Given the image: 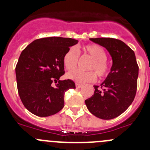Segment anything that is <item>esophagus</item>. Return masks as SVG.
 <instances>
[{
    "mask_svg": "<svg viewBox=\"0 0 150 150\" xmlns=\"http://www.w3.org/2000/svg\"><path fill=\"white\" fill-rule=\"evenodd\" d=\"M75 86H76V88H81L83 86V85L82 84H80V83H75Z\"/></svg>",
    "mask_w": 150,
    "mask_h": 150,
    "instance_id": "esophagus-1",
    "label": "esophagus"
}]
</instances>
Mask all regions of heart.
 <instances>
[{"instance_id": "1", "label": "heart", "mask_w": 150, "mask_h": 150, "mask_svg": "<svg viewBox=\"0 0 150 150\" xmlns=\"http://www.w3.org/2000/svg\"><path fill=\"white\" fill-rule=\"evenodd\" d=\"M85 55L91 59V61L88 64V71L75 69L68 72L67 78L78 83H85L87 82H93L96 80L97 74L99 78H105L110 72V65L107 61V53L102 47L99 45L91 44L83 47ZM79 53L75 47L68 48L63 56V64L67 69L72 70L78 65L79 61ZM95 71L93 72V70Z\"/></svg>"}]
</instances>
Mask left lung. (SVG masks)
<instances>
[{
  "mask_svg": "<svg viewBox=\"0 0 150 150\" xmlns=\"http://www.w3.org/2000/svg\"><path fill=\"white\" fill-rule=\"evenodd\" d=\"M90 40L109 51L112 59V66L100 87L93 86V95L85 102L93 115L110 120L124 112L134 101L137 89L139 66L134 51L121 40L111 38Z\"/></svg>",
  "mask_w": 150,
  "mask_h": 150,
  "instance_id": "1",
  "label": "left lung"
}]
</instances>
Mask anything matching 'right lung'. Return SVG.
I'll return each mask as SVG.
<instances>
[{
  "label": "right lung",
  "instance_id": "obj_1",
  "mask_svg": "<svg viewBox=\"0 0 150 150\" xmlns=\"http://www.w3.org/2000/svg\"><path fill=\"white\" fill-rule=\"evenodd\" d=\"M78 40L61 37L37 39L22 51L16 66L17 89L22 104L39 117L56 114L64 107V93L75 88L64 74L63 56Z\"/></svg>",
  "mask_w": 150,
  "mask_h": 150
}]
</instances>
